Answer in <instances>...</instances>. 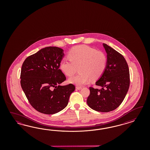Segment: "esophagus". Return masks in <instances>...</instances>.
Wrapping results in <instances>:
<instances>
[{
  "label": "esophagus",
  "instance_id": "esophagus-1",
  "mask_svg": "<svg viewBox=\"0 0 150 150\" xmlns=\"http://www.w3.org/2000/svg\"><path fill=\"white\" fill-rule=\"evenodd\" d=\"M82 87L81 86H77L76 87V89H77V90H81V89H82Z\"/></svg>",
  "mask_w": 150,
  "mask_h": 150
}]
</instances>
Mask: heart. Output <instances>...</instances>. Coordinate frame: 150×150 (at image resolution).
<instances>
[{"mask_svg":"<svg viewBox=\"0 0 150 150\" xmlns=\"http://www.w3.org/2000/svg\"><path fill=\"white\" fill-rule=\"evenodd\" d=\"M68 59H64L60 63L62 72L71 77L77 71H80L69 81L81 86L92 80H96L102 76L107 65V58L105 53L86 45L73 47L68 53Z\"/></svg>","mask_w":150,"mask_h":150,"instance_id":"heart-1","label":"heart"}]
</instances>
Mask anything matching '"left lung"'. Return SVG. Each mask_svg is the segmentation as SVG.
Masks as SVG:
<instances>
[{
    "mask_svg": "<svg viewBox=\"0 0 150 150\" xmlns=\"http://www.w3.org/2000/svg\"><path fill=\"white\" fill-rule=\"evenodd\" d=\"M107 53L105 72L96 82L100 89L90 87L87 103L93 110L108 112L117 108L125 98L130 86V73L123 55L103 43Z\"/></svg>",
    "mask_w": 150,
    "mask_h": 150,
    "instance_id": "obj_1",
    "label": "left lung"
}]
</instances>
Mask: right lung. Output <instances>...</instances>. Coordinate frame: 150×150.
<instances>
[{
  "label": "right lung",
  "instance_id": "right-lung-1",
  "mask_svg": "<svg viewBox=\"0 0 150 150\" xmlns=\"http://www.w3.org/2000/svg\"><path fill=\"white\" fill-rule=\"evenodd\" d=\"M63 50L47 47L30 55L23 62L20 83L33 108L45 114L57 113L65 108L75 87L72 83L59 85L66 80L59 69Z\"/></svg>",
  "mask_w": 150,
  "mask_h": 150
}]
</instances>
